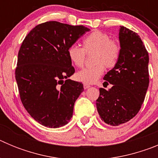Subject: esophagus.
I'll use <instances>...</instances> for the list:
<instances>
[{
  "label": "esophagus",
  "mask_w": 158,
  "mask_h": 158,
  "mask_svg": "<svg viewBox=\"0 0 158 158\" xmlns=\"http://www.w3.org/2000/svg\"><path fill=\"white\" fill-rule=\"evenodd\" d=\"M89 87H90V85H89V84L84 83V89H89Z\"/></svg>",
  "instance_id": "obj_1"
}]
</instances>
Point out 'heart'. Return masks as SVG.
<instances>
[{
  "instance_id": "1",
  "label": "heart",
  "mask_w": 158,
  "mask_h": 158,
  "mask_svg": "<svg viewBox=\"0 0 158 158\" xmlns=\"http://www.w3.org/2000/svg\"><path fill=\"white\" fill-rule=\"evenodd\" d=\"M83 48L72 45L68 48L67 54L70 62L81 67L85 59L86 53L95 51L93 62L96 65L85 67L77 73V79L86 84H93L103 75L107 68L111 69L118 62L121 55V45L117 40H111L109 35L101 31H94L82 41Z\"/></svg>"
}]
</instances>
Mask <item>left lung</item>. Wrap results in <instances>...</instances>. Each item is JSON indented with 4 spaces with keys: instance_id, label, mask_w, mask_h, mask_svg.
Listing matches in <instances>:
<instances>
[{
    "instance_id": "left-lung-1",
    "label": "left lung",
    "mask_w": 158,
    "mask_h": 158,
    "mask_svg": "<svg viewBox=\"0 0 158 158\" xmlns=\"http://www.w3.org/2000/svg\"><path fill=\"white\" fill-rule=\"evenodd\" d=\"M118 39L121 55L117 65L107 73L96 100L100 118L111 126H118L133 118L140 110L149 86V54L137 33L121 26Z\"/></svg>"
}]
</instances>
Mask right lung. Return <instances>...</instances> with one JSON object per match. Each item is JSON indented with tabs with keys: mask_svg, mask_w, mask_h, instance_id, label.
I'll return each instance as SVG.
<instances>
[{
	"mask_svg": "<svg viewBox=\"0 0 158 158\" xmlns=\"http://www.w3.org/2000/svg\"><path fill=\"white\" fill-rule=\"evenodd\" d=\"M88 27L49 21L25 37L15 74L22 104L39 123L58 128L69 123L83 84L68 79L75 72L67 51Z\"/></svg>",
	"mask_w": 158,
	"mask_h": 158,
	"instance_id": "1",
	"label": "right lung"
}]
</instances>
